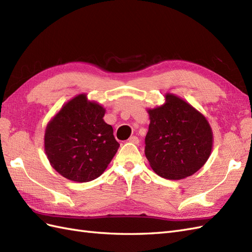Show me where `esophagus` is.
Returning a JSON list of instances; mask_svg holds the SVG:
<instances>
[{"mask_svg":"<svg viewBox=\"0 0 252 252\" xmlns=\"http://www.w3.org/2000/svg\"><path fill=\"white\" fill-rule=\"evenodd\" d=\"M128 141H130V143H132V144L137 145L139 143V139H138L137 136H131L130 138H128Z\"/></svg>","mask_w":252,"mask_h":252,"instance_id":"esophagus-1","label":"esophagus"}]
</instances>
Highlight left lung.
I'll return each mask as SVG.
<instances>
[{"instance_id":"1","label":"left lung","mask_w":252,"mask_h":252,"mask_svg":"<svg viewBox=\"0 0 252 252\" xmlns=\"http://www.w3.org/2000/svg\"><path fill=\"white\" fill-rule=\"evenodd\" d=\"M150 125L145 154L154 172L181 180L197 172L209 159L213 132L208 119L189 102L165 94L163 105L148 109Z\"/></svg>"}]
</instances>
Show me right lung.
Returning a JSON list of instances; mask_svg holds the SVG:
<instances>
[{"label": "right lung", "instance_id": "add662e5", "mask_svg": "<svg viewBox=\"0 0 252 252\" xmlns=\"http://www.w3.org/2000/svg\"><path fill=\"white\" fill-rule=\"evenodd\" d=\"M104 115V107L81 94L49 121L44 151L51 166L63 178L89 182L107 168L120 145L112 126L103 120Z\"/></svg>", "mask_w": 252, "mask_h": 252}]
</instances>
